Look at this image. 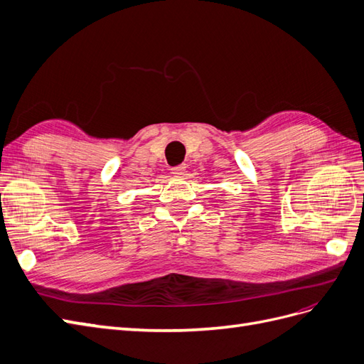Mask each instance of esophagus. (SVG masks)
<instances>
[{"label":"esophagus","instance_id":"obj_1","mask_svg":"<svg viewBox=\"0 0 364 364\" xmlns=\"http://www.w3.org/2000/svg\"><path fill=\"white\" fill-rule=\"evenodd\" d=\"M185 173V165H178V167L171 168V174L174 176H182Z\"/></svg>","mask_w":364,"mask_h":364}]
</instances>
